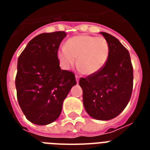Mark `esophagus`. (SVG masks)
<instances>
[{
    "mask_svg": "<svg viewBox=\"0 0 150 150\" xmlns=\"http://www.w3.org/2000/svg\"><path fill=\"white\" fill-rule=\"evenodd\" d=\"M75 79H76V82H77L78 83L79 81V75H75Z\"/></svg>",
    "mask_w": 150,
    "mask_h": 150,
    "instance_id": "1",
    "label": "esophagus"
}]
</instances>
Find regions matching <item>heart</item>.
I'll list each match as a JSON object with an SVG mask.
<instances>
[{
  "label": "heart",
  "instance_id": "heart-1",
  "mask_svg": "<svg viewBox=\"0 0 150 150\" xmlns=\"http://www.w3.org/2000/svg\"><path fill=\"white\" fill-rule=\"evenodd\" d=\"M109 45L106 39L89 35H79L66 41L65 46L57 51V57L64 68L74 65L78 57V67L85 75L100 71L109 56Z\"/></svg>",
  "mask_w": 150,
  "mask_h": 150
}]
</instances>
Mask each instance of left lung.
Segmentation results:
<instances>
[{
	"instance_id": "8db88e82",
	"label": "left lung",
	"mask_w": 150,
	"mask_h": 150,
	"mask_svg": "<svg viewBox=\"0 0 150 150\" xmlns=\"http://www.w3.org/2000/svg\"><path fill=\"white\" fill-rule=\"evenodd\" d=\"M109 45V56L96 74L81 78L83 104L89 116L108 121L116 117L128 105L132 93L133 67L128 50L112 35L100 33Z\"/></svg>"
}]
</instances>
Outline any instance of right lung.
<instances>
[{"instance_id": "obj_1", "label": "right lung", "mask_w": 150, "mask_h": 150, "mask_svg": "<svg viewBox=\"0 0 150 150\" xmlns=\"http://www.w3.org/2000/svg\"><path fill=\"white\" fill-rule=\"evenodd\" d=\"M64 31L41 33L29 41L18 59L15 86L26 118L38 125L56 121L73 86L75 74L61 70L57 51Z\"/></svg>"}]
</instances>
